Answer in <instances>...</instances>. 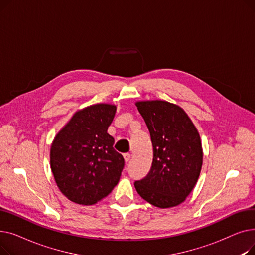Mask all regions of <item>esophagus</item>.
<instances>
[{
    "mask_svg": "<svg viewBox=\"0 0 255 255\" xmlns=\"http://www.w3.org/2000/svg\"><path fill=\"white\" fill-rule=\"evenodd\" d=\"M124 159H125V162H126V163H128V162L130 161V159H131V155H130L129 153L124 154Z\"/></svg>",
    "mask_w": 255,
    "mask_h": 255,
    "instance_id": "obj_1",
    "label": "esophagus"
}]
</instances>
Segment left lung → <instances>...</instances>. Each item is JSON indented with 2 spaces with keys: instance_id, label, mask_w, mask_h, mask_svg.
<instances>
[{
  "instance_id": "left-lung-1",
  "label": "left lung",
  "mask_w": 255,
  "mask_h": 255,
  "mask_svg": "<svg viewBox=\"0 0 255 255\" xmlns=\"http://www.w3.org/2000/svg\"><path fill=\"white\" fill-rule=\"evenodd\" d=\"M150 131L153 162L148 175L134 183L151 205L166 209L190 194L203 166V148L191 119L177 104L164 100L135 102Z\"/></svg>"
}]
</instances>
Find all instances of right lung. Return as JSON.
<instances>
[{
  "label": "right lung",
  "mask_w": 255,
  "mask_h": 255,
  "mask_svg": "<svg viewBox=\"0 0 255 255\" xmlns=\"http://www.w3.org/2000/svg\"><path fill=\"white\" fill-rule=\"evenodd\" d=\"M117 106L97 103L77 111L53 138L50 167L60 191L78 205H94L118 184L124 158L107 133Z\"/></svg>",
  "instance_id": "add662e5"
}]
</instances>
